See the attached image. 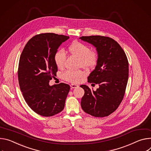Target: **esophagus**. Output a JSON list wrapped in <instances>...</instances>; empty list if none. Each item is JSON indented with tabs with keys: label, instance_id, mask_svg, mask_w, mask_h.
Here are the masks:
<instances>
[{
	"label": "esophagus",
	"instance_id": "1",
	"mask_svg": "<svg viewBox=\"0 0 151 151\" xmlns=\"http://www.w3.org/2000/svg\"><path fill=\"white\" fill-rule=\"evenodd\" d=\"M70 86H71V88H78V85H76V84H71V85H70Z\"/></svg>",
	"mask_w": 151,
	"mask_h": 151
}]
</instances>
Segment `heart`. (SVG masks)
Segmentation results:
<instances>
[{
  "label": "heart",
  "mask_w": 151,
  "mask_h": 151,
  "mask_svg": "<svg viewBox=\"0 0 151 151\" xmlns=\"http://www.w3.org/2000/svg\"><path fill=\"white\" fill-rule=\"evenodd\" d=\"M69 53L79 59V65L85 68H91L94 67L98 62V54L93 50H91L90 47L78 41L73 42L68 47ZM66 55L63 49H59L55 52L54 60L59 68H62L65 65ZM63 78L68 81L77 83L85 76V73L81 70H67L63 73Z\"/></svg>",
  "instance_id": "obj_1"
}]
</instances>
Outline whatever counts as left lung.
I'll return each instance as SVG.
<instances>
[{"label":"left lung","instance_id":"obj_1","mask_svg":"<svg viewBox=\"0 0 151 151\" xmlns=\"http://www.w3.org/2000/svg\"><path fill=\"white\" fill-rule=\"evenodd\" d=\"M81 40L96 48L98 62L88 81L98 84L96 91L86 85L81 106L86 113L103 118L118 108L124 98L128 79V61L121 45L113 39L103 36L81 37ZM93 85V84H92Z\"/></svg>","mask_w":151,"mask_h":151}]
</instances>
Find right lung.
<instances>
[{
  "instance_id": "right-lung-1",
  "label": "right lung",
  "mask_w": 151,
  "mask_h": 151,
  "mask_svg": "<svg viewBox=\"0 0 151 151\" xmlns=\"http://www.w3.org/2000/svg\"><path fill=\"white\" fill-rule=\"evenodd\" d=\"M69 38L53 33H40L29 40L21 54L20 88L29 107L41 116H52L64 109L70 86L63 83L50 86L49 81L58 71L55 53Z\"/></svg>"
}]
</instances>
